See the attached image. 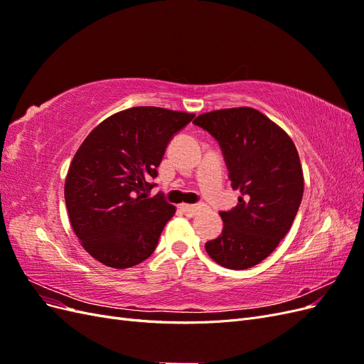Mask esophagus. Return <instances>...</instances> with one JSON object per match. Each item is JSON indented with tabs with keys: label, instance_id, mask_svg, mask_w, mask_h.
Instances as JSON below:
<instances>
[{
	"label": "esophagus",
	"instance_id": "esophagus-1",
	"mask_svg": "<svg viewBox=\"0 0 364 364\" xmlns=\"http://www.w3.org/2000/svg\"><path fill=\"white\" fill-rule=\"evenodd\" d=\"M181 209H182V211H183L186 215L194 217V215L202 209V205H186V203H182V205H181Z\"/></svg>",
	"mask_w": 364,
	"mask_h": 364
}]
</instances>
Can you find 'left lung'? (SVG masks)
Returning a JSON list of instances; mask_svg holds the SVG:
<instances>
[{
	"label": "left lung",
	"instance_id": "obj_1",
	"mask_svg": "<svg viewBox=\"0 0 364 364\" xmlns=\"http://www.w3.org/2000/svg\"><path fill=\"white\" fill-rule=\"evenodd\" d=\"M193 123L222 149L230 185L241 194L222 211L223 230L208 241V255L226 269L257 266L287 235L304 194V174L291 138L252 107L206 112Z\"/></svg>",
	"mask_w": 364,
	"mask_h": 364
}]
</instances>
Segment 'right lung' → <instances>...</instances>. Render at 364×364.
I'll use <instances>...</instances> for the list:
<instances>
[{"label":"right lung","instance_id":"add662e5","mask_svg":"<svg viewBox=\"0 0 364 364\" xmlns=\"http://www.w3.org/2000/svg\"><path fill=\"white\" fill-rule=\"evenodd\" d=\"M194 118L138 106L102 121L77 150L65 181L70 222L83 249L107 267L127 269L156 249L176 208L150 197L171 138Z\"/></svg>","mask_w":364,"mask_h":364}]
</instances>
